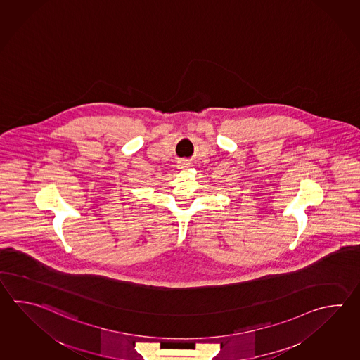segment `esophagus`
I'll return each instance as SVG.
<instances>
[{
	"instance_id": "1",
	"label": "esophagus",
	"mask_w": 360,
	"mask_h": 360,
	"mask_svg": "<svg viewBox=\"0 0 360 360\" xmlns=\"http://www.w3.org/2000/svg\"><path fill=\"white\" fill-rule=\"evenodd\" d=\"M179 165H181V168H187V167H188V162H179Z\"/></svg>"
}]
</instances>
